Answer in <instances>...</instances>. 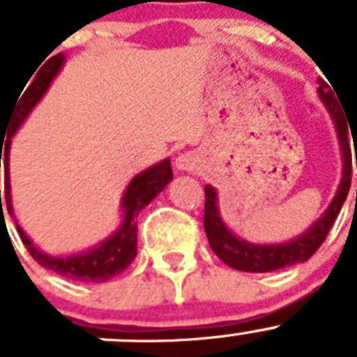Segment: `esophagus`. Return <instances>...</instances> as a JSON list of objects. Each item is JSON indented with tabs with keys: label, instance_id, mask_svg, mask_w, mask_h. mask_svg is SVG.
Instances as JSON below:
<instances>
[{
	"label": "esophagus",
	"instance_id": "1",
	"mask_svg": "<svg viewBox=\"0 0 357 357\" xmlns=\"http://www.w3.org/2000/svg\"><path fill=\"white\" fill-rule=\"evenodd\" d=\"M199 165H201V158L192 151L181 153V155L176 156V169H179V171L192 172L199 169Z\"/></svg>",
	"mask_w": 357,
	"mask_h": 357
}]
</instances>
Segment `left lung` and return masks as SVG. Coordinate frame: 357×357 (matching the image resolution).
<instances>
[{"label":"left lung","instance_id":"left-lung-1","mask_svg":"<svg viewBox=\"0 0 357 357\" xmlns=\"http://www.w3.org/2000/svg\"><path fill=\"white\" fill-rule=\"evenodd\" d=\"M319 96L322 103L331 114L333 123H335L336 133H338L340 149L344 156V172H342V181H340L338 190H336L335 199L331 201L329 208L326 209L324 215L315 222L312 227L301 236L287 243L280 245H254L245 239H239L232 234L224 224V220L218 211V195L213 186L206 185V204H204V231L208 236V241L211 250L218 255L222 261L231 268L239 269V271L248 273H268L275 269L287 268V266L299 264V262L308 261L312 255L319 250V246L324 243L329 229L335 224L340 209L344 206L345 199L349 195L352 179V155H351V135H349V119L345 111L340 109V103L336 100L335 93L329 89L324 81H319ZM357 165V160H356Z\"/></svg>","mask_w":357,"mask_h":357}]
</instances>
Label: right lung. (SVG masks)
<instances>
[{
  "label": "right lung",
  "mask_w": 357,
  "mask_h": 357,
  "mask_svg": "<svg viewBox=\"0 0 357 357\" xmlns=\"http://www.w3.org/2000/svg\"><path fill=\"white\" fill-rule=\"evenodd\" d=\"M65 56L58 54L52 56L45 65L38 70V75L35 81L29 84L26 91H22V96L19 95V102H15L13 111L10 114L8 125H6V139L5 148L1 149L3 156L0 155V167L1 162L5 163V201L6 208H8L10 215H13L12 208V194H10V174H8V153H10V142H12L13 133L17 132L19 126L24 123L28 118L29 112L33 111L43 93L47 91L49 84L52 79L56 77V73L63 66ZM33 77V75H31ZM3 160H1V158ZM172 179V169H171V160L165 158L160 163H155L153 167L146 169L141 174L130 181L126 186V192L123 195L121 209H123V220L118 231L112 236H109L105 241L100 243L95 248L88 250V252H81V254H72V255H63V257H52V255L43 254L42 250L36 248L33 245L31 239L24 234L21 227L17 225V232L21 236L22 243L26 245L28 252L31 257L43 266L45 269H51L56 275H61L70 280H79V282H93V284H102L107 282L111 276L118 275V273L125 271L132 261L137 255V215L141 213L142 208L149 204L156 195L162 192L167 183ZM0 202H1V190H0ZM17 224V222H15Z\"/></svg>",
  "instance_id": "obj_1"
}]
</instances>
